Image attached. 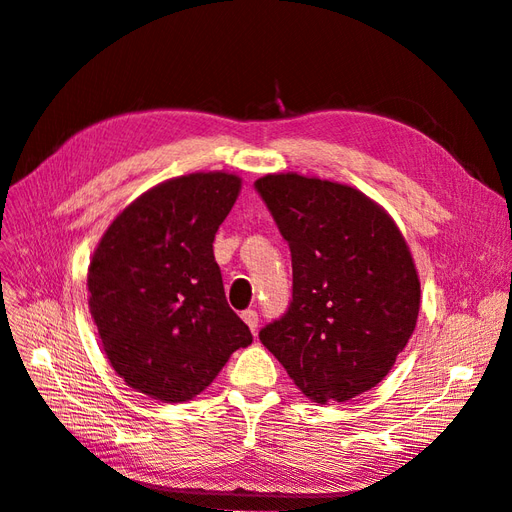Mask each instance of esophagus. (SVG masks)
<instances>
[{"label": "esophagus", "instance_id": "esophagus-1", "mask_svg": "<svg viewBox=\"0 0 512 512\" xmlns=\"http://www.w3.org/2000/svg\"><path fill=\"white\" fill-rule=\"evenodd\" d=\"M241 318H243V322L247 324V327H250V331L256 335V329H258V314L254 312V309H245V312L241 314Z\"/></svg>", "mask_w": 512, "mask_h": 512}]
</instances>
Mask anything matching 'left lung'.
<instances>
[{
	"mask_svg": "<svg viewBox=\"0 0 512 512\" xmlns=\"http://www.w3.org/2000/svg\"><path fill=\"white\" fill-rule=\"evenodd\" d=\"M254 185L292 256L290 307L260 342L316 404L374 389L406 348L421 307L404 235L352 185L297 173Z\"/></svg>",
	"mask_w": 512,
	"mask_h": 512,
	"instance_id": "1",
	"label": "left lung"
}]
</instances>
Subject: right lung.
<instances>
[{
  "mask_svg": "<svg viewBox=\"0 0 512 512\" xmlns=\"http://www.w3.org/2000/svg\"><path fill=\"white\" fill-rule=\"evenodd\" d=\"M239 192L241 177L224 170L168 179L132 200L102 235L87 271L89 312L130 389L181 404L252 344L213 256Z\"/></svg>",
  "mask_w": 512,
  "mask_h": 512,
  "instance_id": "right-lung-1",
  "label": "right lung"
}]
</instances>
